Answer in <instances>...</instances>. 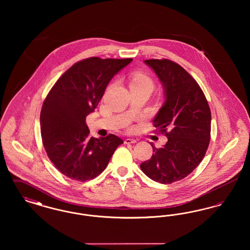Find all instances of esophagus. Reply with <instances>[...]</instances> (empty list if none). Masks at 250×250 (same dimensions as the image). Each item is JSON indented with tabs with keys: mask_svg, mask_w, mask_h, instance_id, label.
Listing matches in <instances>:
<instances>
[{
	"mask_svg": "<svg viewBox=\"0 0 250 250\" xmlns=\"http://www.w3.org/2000/svg\"><path fill=\"white\" fill-rule=\"evenodd\" d=\"M137 143V141H136V140H134V139H126V140L125 141V144H132V143Z\"/></svg>",
	"mask_w": 250,
	"mask_h": 250,
	"instance_id": "1",
	"label": "esophagus"
}]
</instances>
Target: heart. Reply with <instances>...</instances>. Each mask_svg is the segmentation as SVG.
<instances>
[{
    "label": "heart",
    "instance_id": "obj_1",
    "mask_svg": "<svg viewBox=\"0 0 250 250\" xmlns=\"http://www.w3.org/2000/svg\"><path fill=\"white\" fill-rule=\"evenodd\" d=\"M149 85L153 87L152 80L143 72H136L131 76L130 86Z\"/></svg>",
    "mask_w": 250,
    "mask_h": 250
}]
</instances>
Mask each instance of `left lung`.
Wrapping results in <instances>:
<instances>
[{
  "label": "left lung",
  "mask_w": 250,
  "mask_h": 250,
  "mask_svg": "<svg viewBox=\"0 0 250 250\" xmlns=\"http://www.w3.org/2000/svg\"><path fill=\"white\" fill-rule=\"evenodd\" d=\"M144 63L154 70L164 90L165 101L154 125L167 142L159 149L150 143L153 155L141 168L155 182L171 184L190 174L204 157L211 136V110L199 84L178 63L167 59Z\"/></svg>",
  "instance_id": "left-lung-1"
}]
</instances>
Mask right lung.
Wrapping results in <instances>:
<instances>
[{
  "instance_id": "right-lung-1",
  "label": "right lung",
  "mask_w": 250,
  "mask_h": 250,
  "mask_svg": "<svg viewBox=\"0 0 250 250\" xmlns=\"http://www.w3.org/2000/svg\"><path fill=\"white\" fill-rule=\"evenodd\" d=\"M132 61L91 57L78 62L49 91L40 114L42 142L50 161L66 177L82 182L95 178L124 143L113 134L91 138L85 121L111 79Z\"/></svg>"
}]
</instances>
